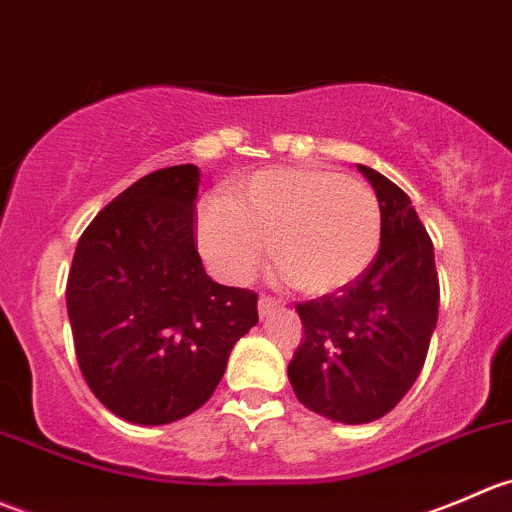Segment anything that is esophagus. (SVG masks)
<instances>
[{
	"instance_id": "obj_1",
	"label": "esophagus",
	"mask_w": 512,
	"mask_h": 512,
	"mask_svg": "<svg viewBox=\"0 0 512 512\" xmlns=\"http://www.w3.org/2000/svg\"><path fill=\"white\" fill-rule=\"evenodd\" d=\"M278 308H283V301H278V298H273V296L258 298V313H261V316H268V313L278 311Z\"/></svg>"
}]
</instances>
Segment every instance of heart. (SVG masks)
Returning a JSON list of instances; mask_svg holds the SVG:
<instances>
[{"label":"heart","instance_id":"heart-1","mask_svg":"<svg viewBox=\"0 0 512 512\" xmlns=\"http://www.w3.org/2000/svg\"><path fill=\"white\" fill-rule=\"evenodd\" d=\"M381 204L368 184L326 166L266 169L234 196L199 206V249L214 271L244 283L273 258L308 296L351 286L381 246Z\"/></svg>","mask_w":512,"mask_h":512}]
</instances>
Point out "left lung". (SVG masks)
Returning <instances> with one entry per match:
<instances>
[{
	"instance_id": "1",
	"label": "left lung",
	"mask_w": 512,
	"mask_h": 512,
	"mask_svg": "<svg viewBox=\"0 0 512 512\" xmlns=\"http://www.w3.org/2000/svg\"><path fill=\"white\" fill-rule=\"evenodd\" d=\"M381 204V249L341 293L298 303L306 338L288 363L293 393L336 423H371L411 391L438 321L433 241L411 199L376 169L356 164Z\"/></svg>"
}]
</instances>
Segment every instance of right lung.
Wrapping results in <instances>:
<instances>
[{
  "mask_svg": "<svg viewBox=\"0 0 512 512\" xmlns=\"http://www.w3.org/2000/svg\"><path fill=\"white\" fill-rule=\"evenodd\" d=\"M194 164L146 174L94 216L74 251L67 311L86 386L114 416L164 426L199 411L258 296L221 286L194 241Z\"/></svg>",
  "mask_w": 512,
  "mask_h": 512,
  "instance_id": "1",
  "label": "right lung"
}]
</instances>
